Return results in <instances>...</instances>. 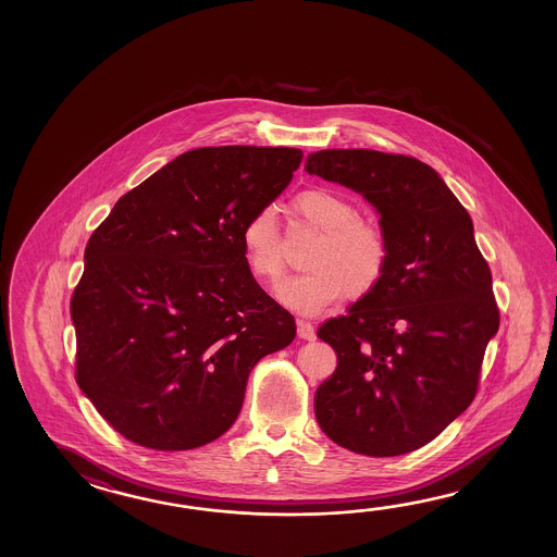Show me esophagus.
<instances>
[{
    "instance_id": "obj_1",
    "label": "esophagus",
    "mask_w": 557,
    "mask_h": 557,
    "mask_svg": "<svg viewBox=\"0 0 557 557\" xmlns=\"http://www.w3.org/2000/svg\"><path fill=\"white\" fill-rule=\"evenodd\" d=\"M296 332H298V338H302V341H314L317 338V332H314V326L307 322V320H298L296 322Z\"/></svg>"
}]
</instances>
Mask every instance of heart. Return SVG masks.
<instances>
[{"mask_svg":"<svg viewBox=\"0 0 557 557\" xmlns=\"http://www.w3.org/2000/svg\"><path fill=\"white\" fill-rule=\"evenodd\" d=\"M290 213L320 231L308 257L310 273L286 278L276 296L300 314H317L346 293L362 296L379 283L386 264V243L379 228L358 219L355 205L329 189H308L290 201ZM240 247L250 274L271 284L286 264L281 226L271 207L250 214L240 231Z\"/></svg>","mask_w":557,"mask_h":557,"instance_id":"heart-1","label":"heart"}]
</instances>
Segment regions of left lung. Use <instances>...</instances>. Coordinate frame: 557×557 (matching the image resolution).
<instances>
[{
    "mask_svg": "<svg viewBox=\"0 0 557 557\" xmlns=\"http://www.w3.org/2000/svg\"><path fill=\"white\" fill-rule=\"evenodd\" d=\"M307 173L362 195L380 214L386 264L374 288L326 320L338 367L314 394L322 432L346 450H418L472 404L499 310L462 202L406 154L326 149Z\"/></svg>",
    "mask_w": 557,
    "mask_h": 557,
    "instance_id": "1",
    "label": "left lung"
}]
</instances>
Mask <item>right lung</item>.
<instances>
[{
  "label": "right lung",
  "mask_w": 557,
  "mask_h": 557,
  "mask_svg": "<svg viewBox=\"0 0 557 557\" xmlns=\"http://www.w3.org/2000/svg\"><path fill=\"white\" fill-rule=\"evenodd\" d=\"M300 161L293 147L193 149L95 228L72 296L75 379L121 436L165 451L213 442L237 420L255 364L295 341L240 231Z\"/></svg>",
  "instance_id": "1"
}]
</instances>
